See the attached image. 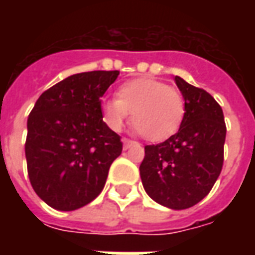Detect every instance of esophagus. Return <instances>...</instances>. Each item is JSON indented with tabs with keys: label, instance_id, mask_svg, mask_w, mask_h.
I'll return each instance as SVG.
<instances>
[{
	"label": "esophagus",
	"instance_id": "34e87169",
	"mask_svg": "<svg viewBox=\"0 0 255 255\" xmlns=\"http://www.w3.org/2000/svg\"><path fill=\"white\" fill-rule=\"evenodd\" d=\"M135 144H136V142L129 140V139H127V138H123V147H124L126 150L129 149L131 146H135Z\"/></svg>",
	"mask_w": 255,
	"mask_h": 255
}]
</instances>
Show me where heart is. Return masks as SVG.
I'll return each instance as SVG.
<instances>
[{"instance_id":"heart-1","label":"heart","mask_w":255,"mask_h":255,"mask_svg":"<svg viewBox=\"0 0 255 255\" xmlns=\"http://www.w3.org/2000/svg\"><path fill=\"white\" fill-rule=\"evenodd\" d=\"M131 112V122L144 138L158 142L180 128L186 102L180 91L155 79H135L123 83L117 98L102 102V116L108 127L120 131Z\"/></svg>"}]
</instances>
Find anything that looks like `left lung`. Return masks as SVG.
I'll return each mask as SVG.
<instances>
[{
    "label": "left lung",
    "instance_id": "8db88e82",
    "mask_svg": "<svg viewBox=\"0 0 255 255\" xmlns=\"http://www.w3.org/2000/svg\"><path fill=\"white\" fill-rule=\"evenodd\" d=\"M175 82L186 102L182 126L165 142L144 146L139 171L153 201L182 210L202 201L220 176L227 128L223 109L212 95L180 76Z\"/></svg>",
    "mask_w": 255,
    "mask_h": 255
}]
</instances>
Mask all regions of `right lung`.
<instances>
[{
    "instance_id": "add662e5",
    "label": "right lung",
    "mask_w": 255,
    "mask_h": 255,
    "mask_svg": "<svg viewBox=\"0 0 255 255\" xmlns=\"http://www.w3.org/2000/svg\"><path fill=\"white\" fill-rule=\"evenodd\" d=\"M119 71L71 75L38 98L27 120L25 160L31 186L50 208L71 212L98 197L120 136L102 120L101 98Z\"/></svg>"
}]
</instances>
